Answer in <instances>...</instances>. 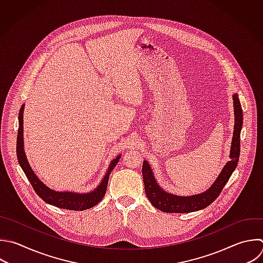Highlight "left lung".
I'll use <instances>...</instances> for the list:
<instances>
[{
    "instance_id": "1",
    "label": "left lung",
    "mask_w": 263,
    "mask_h": 263,
    "mask_svg": "<svg viewBox=\"0 0 263 263\" xmlns=\"http://www.w3.org/2000/svg\"><path fill=\"white\" fill-rule=\"evenodd\" d=\"M233 105L235 122L230 148V160L225 164L215 183L205 192L192 196H177L166 193L157 185L148 162L146 160L143 162L142 174L145 185V192L153 206L165 213H189L208 206L219 196L223 187L235 170L239 157V139L240 128L242 125V110L237 95H233Z\"/></svg>"
}]
</instances>
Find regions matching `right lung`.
Instances as JSON below:
<instances>
[{"mask_svg":"<svg viewBox=\"0 0 263 263\" xmlns=\"http://www.w3.org/2000/svg\"><path fill=\"white\" fill-rule=\"evenodd\" d=\"M24 105L21 108L18 120H20V126H18V133H17V142H16V153H17V159L18 162L25 172L27 178L29 179L30 183L32 184L34 190L36 193L47 203H50L52 205H55L58 208L72 210V211H84L87 209H90L98 204L104 197L107 191L108 181L110 173L113 171V168L116 166V164L119 161L120 155L116 157L110 164L108 173L104 177V180L100 184V186L93 190L90 193H74V192H59L51 190L48 188L45 184H43L38 177L33 172L32 167L30 166L26 153L24 151Z\"/></svg>","mask_w":263,"mask_h":263,"instance_id":"add662e5","label":"right lung"}]
</instances>
